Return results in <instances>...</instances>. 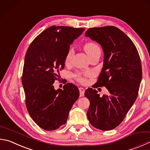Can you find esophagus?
<instances>
[{"instance_id": "obj_1", "label": "esophagus", "mask_w": 150, "mask_h": 150, "mask_svg": "<svg viewBox=\"0 0 150 150\" xmlns=\"http://www.w3.org/2000/svg\"><path fill=\"white\" fill-rule=\"evenodd\" d=\"M79 93H80V96L82 97L84 96V89L82 87H80V88H79Z\"/></svg>"}]
</instances>
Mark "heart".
Here are the masks:
<instances>
[{"mask_svg": "<svg viewBox=\"0 0 150 150\" xmlns=\"http://www.w3.org/2000/svg\"><path fill=\"white\" fill-rule=\"evenodd\" d=\"M84 49L86 52L89 56H91L92 54H94L95 52L97 50H100L98 46L96 43L89 42L86 43L84 46ZM73 55V48H69V50L67 51V54L66 56V63H69L70 62L71 59L72 58V56ZM91 75V72H86V73H77L73 75V77L77 80L78 82L81 83H84L86 82V77H88Z\"/></svg>", "mask_w": 150, "mask_h": 150, "instance_id": "heart-1", "label": "heart"}]
</instances>
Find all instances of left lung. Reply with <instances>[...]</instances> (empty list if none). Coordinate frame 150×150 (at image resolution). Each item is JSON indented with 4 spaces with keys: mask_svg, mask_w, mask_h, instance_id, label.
<instances>
[{
    "mask_svg": "<svg viewBox=\"0 0 150 150\" xmlns=\"http://www.w3.org/2000/svg\"><path fill=\"white\" fill-rule=\"evenodd\" d=\"M102 46L103 68L94 88L105 86L102 97L88 88L84 96L89 100L87 117L92 126L102 130H113L121 124L137 100L142 76L140 58L131 39L114 26L92 28L85 33Z\"/></svg>",
    "mask_w": 150,
    "mask_h": 150,
    "instance_id": "left-lung-1",
    "label": "left lung"
}]
</instances>
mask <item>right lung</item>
Masks as SVG:
<instances>
[{"instance_id": "obj_1", "label": "right lung", "mask_w": 150, "mask_h": 150, "mask_svg": "<svg viewBox=\"0 0 150 150\" xmlns=\"http://www.w3.org/2000/svg\"><path fill=\"white\" fill-rule=\"evenodd\" d=\"M84 28L53 25L39 34L30 44L24 61L21 81L29 114L37 125L54 130L66 124L71 109L79 96L77 86L67 83L56 91L70 45Z\"/></svg>"}]
</instances>
